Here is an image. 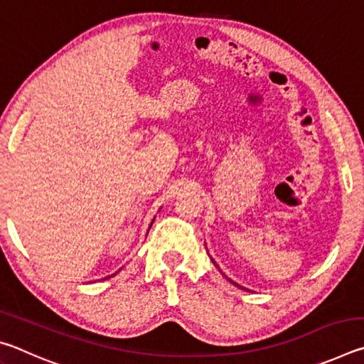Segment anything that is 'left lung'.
<instances>
[{
  "instance_id": "obj_1",
  "label": "left lung",
  "mask_w": 364,
  "mask_h": 364,
  "mask_svg": "<svg viewBox=\"0 0 364 364\" xmlns=\"http://www.w3.org/2000/svg\"><path fill=\"white\" fill-rule=\"evenodd\" d=\"M212 262H213V264H215V267H217V268H218V264H217V263H215V260H212ZM221 274H223V276H225V273H221ZM225 278H226L228 281H230V282H232V284H234V286H237L239 289H245V287H242V286H239V284H237V282H234L232 279H230V278H228V276H225ZM245 291H247V289H245Z\"/></svg>"
}]
</instances>
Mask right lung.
<instances>
[{"mask_svg": "<svg viewBox=\"0 0 364 364\" xmlns=\"http://www.w3.org/2000/svg\"><path fill=\"white\" fill-rule=\"evenodd\" d=\"M154 220H156V218H154ZM154 220L151 221V225H149V230H151V226H152V223H154ZM117 273H119V271H117ZM117 273H115V274H117ZM115 274H110V276H115ZM110 276H107V278H104V279H109V278H110Z\"/></svg>", "mask_w": 364, "mask_h": 364, "instance_id": "obj_1", "label": "right lung"}]
</instances>
